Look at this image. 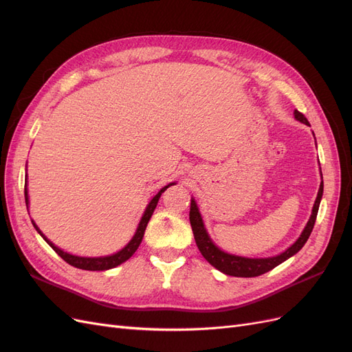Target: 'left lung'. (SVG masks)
<instances>
[{
    "mask_svg": "<svg viewBox=\"0 0 352 352\" xmlns=\"http://www.w3.org/2000/svg\"><path fill=\"white\" fill-rule=\"evenodd\" d=\"M294 114H295V119L298 122L310 126V123H308V120H307V117L302 113L295 110ZM320 173H322V170H320ZM322 197H323V180L320 184V188H318L317 198L314 202L310 220L307 221V226L304 228L300 238H298L285 252L276 255V257H269V258L239 257V255L228 254L225 251H221L219 247H216L214 242L210 239L208 233L204 228V221H202V217L199 214V210H198V206H197L194 198L190 199L189 221H190V228H192L194 238H195L199 252L202 254V257H204L212 265V267H216L217 270H220L225 274L235 276V278H255V276H260V274L270 272L272 269L276 267V265H279L280 263L286 261L287 258L292 257V255H295L304 247V243L307 242L308 238H310L311 230L314 228L317 211H318V206H320Z\"/></svg>",
    "mask_w": 352,
    "mask_h": 352,
    "instance_id": "left-lung-1",
    "label": "left lung"
}]
</instances>
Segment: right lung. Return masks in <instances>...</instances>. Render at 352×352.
Masks as SVG:
<instances>
[{
    "label": "right lung",
    "instance_id": "add662e5",
    "mask_svg": "<svg viewBox=\"0 0 352 352\" xmlns=\"http://www.w3.org/2000/svg\"><path fill=\"white\" fill-rule=\"evenodd\" d=\"M26 184H28V176H26ZM172 185H175V182H173V184H168L167 186L160 189L158 194L150 201V204L146 206V208H145V211H144V216H142V219H141V221H140V225H138V229H136V232H135L133 238L131 239V242L127 243L124 248H122L119 252L107 255V257H78V255L67 254V252H65L63 250H60L58 247H56V245L52 243L51 241H48V239L44 236V233H42V232L39 230V228L35 225L34 220H32V223H34L35 229L38 230L39 235L45 239V242L50 245V247H51L52 250H54L66 263H69L70 265H73V267H78V269H82V270H92V272H95V270H109V269L117 267V265H120V264L124 263L126 260H129V258L132 257V255L135 254V251L138 250V247H140V243L142 242L144 232H145L148 221H150V219H151V216H153V212H154V210H155V207H157V202H158L160 197H162V194L164 192V190H166L168 186H172ZM25 199H26V206H28V204H29V197H28V188H26V186H25Z\"/></svg>",
    "mask_w": 352,
    "mask_h": 352
}]
</instances>
